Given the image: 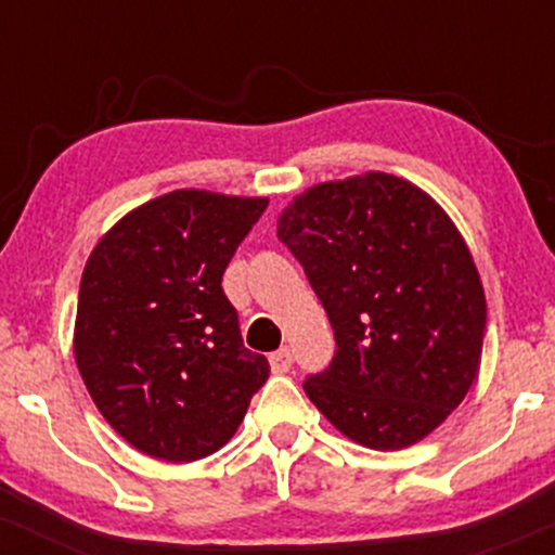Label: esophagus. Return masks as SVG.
I'll use <instances>...</instances> for the list:
<instances>
[{
  "label": "esophagus",
  "mask_w": 555,
  "mask_h": 555,
  "mask_svg": "<svg viewBox=\"0 0 555 555\" xmlns=\"http://www.w3.org/2000/svg\"><path fill=\"white\" fill-rule=\"evenodd\" d=\"M269 365L273 373H286L292 367V352L289 349H279V352H273L269 358Z\"/></svg>",
  "instance_id": "obj_1"
}]
</instances>
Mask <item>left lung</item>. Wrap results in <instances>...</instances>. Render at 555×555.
Returning a JSON list of instances; mask_svg holds the SVG:
<instances>
[{"label": "left lung", "mask_w": 555, "mask_h": 555, "mask_svg": "<svg viewBox=\"0 0 555 555\" xmlns=\"http://www.w3.org/2000/svg\"><path fill=\"white\" fill-rule=\"evenodd\" d=\"M326 310L336 358L305 393L349 441L399 451L443 423L480 373L486 289L451 216L410 180L321 182L279 214Z\"/></svg>", "instance_id": "obj_1"}]
</instances>
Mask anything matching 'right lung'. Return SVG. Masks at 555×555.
<instances>
[{
  "instance_id": "right-lung-1",
  "label": "right lung",
  "mask_w": 555,
  "mask_h": 555,
  "mask_svg": "<svg viewBox=\"0 0 555 555\" xmlns=\"http://www.w3.org/2000/svg\"><path fill=\"white\" fill-rule=\"evenodd\" d=\"M269 197L171 190L86 260L73 352L93 404L140 454L195 462L245 420L269 360L245 349L221 276Z\"/></svg>"
}]
</instances>
